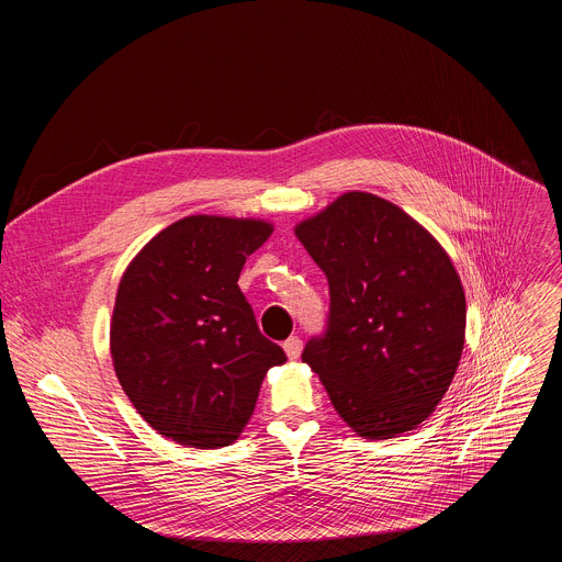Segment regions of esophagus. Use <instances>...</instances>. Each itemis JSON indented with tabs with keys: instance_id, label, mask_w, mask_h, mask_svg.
I'll return each mask as SVG.
<instances>
[{
	"instance_id": "1",
	"label": "esophagus",
	"mask_w": 562,
	"mask_h": 562,
	"mask_svg": "<svg viewBox=\"0 0 562 562\" xmlns=\"http://www.w3.org/2000/svg\"><path fill=\"white\" fill-rule=\"evenodd\" d=\"M284 351H286V356L291 358V360H295V358H300V353H302V340L297 338V336H291L289 340H284Z\"/></svg>"
}]
</instances>
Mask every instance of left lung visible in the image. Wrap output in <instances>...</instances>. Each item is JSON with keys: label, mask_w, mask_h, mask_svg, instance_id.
Returning <instances> with one entry per match:
<instances>
[{"label": "left lung", "mask_w": 562, "mask_h": 562, "mask_svg": "<svg viewBox=\"0 0 562 562\" xmlns=\"http://www.w3.org/2000/svg\"><path fill=\"white\" fill-rule=\"evenodd\" d=\"M295 235L331 297L327 327L302 362L358 436L416 429L447 393L464 347V291L449 256L403 209L362 191L300 222Z\"/></svg>", "instance_id": "left-lung-1"}]
</instances>
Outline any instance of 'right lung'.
Here are the masks:
<instances>
[{"instance_id": "1", "label": "right lung", "mask_w": 562, "mask_h": 562, "mask_svg": "<svg viewBox=\"0 0 562 562\" xmlns=\"http://www.w3.org/2000/svg\"><path fill=\"white\" fill-rule=\"evenodd\" d=\"M273 226L191 215L159 231L120 280L111 356L137 414L165 438L217 449L243 434L284 351L237 286Z\"/></svg>"}]
</instances>
